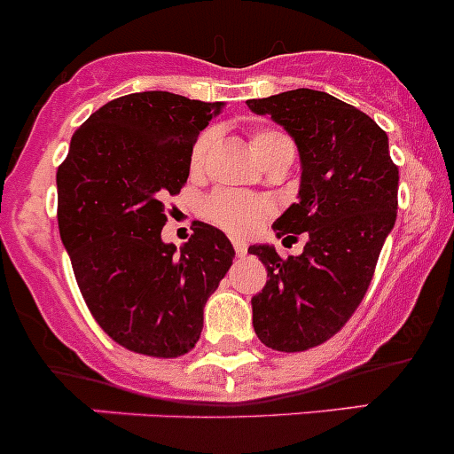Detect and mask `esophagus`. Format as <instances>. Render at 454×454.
Here are the masks:
<instances>
[{
	"mask_svg": "<svg viewBox=\"0 0 454 454\" xmlns=\"http://www.w3.org/2000/svg\"><path fill=\"white\" fill-rule=\"evenodd\" d=\"M234 249H236V256L243 258L245 254H247V243H243V240H234Z\"/></svg>",
	"mask_w": 454,
	"mask_h": 454,
	"instance_id": "esophagus-1",
	"label": "esophagus"
}]
</instances>
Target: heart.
<instances>
[{"mask_svg": "<svg viewBox=\"0 0 454 454\" xmlns=\"http://www.w3.org/2000/svg\"><path fill=\"white\" fill-rule=\"evenodd\" d=\"M214 140L215 133L207 129L193 142L192 158H189V167H192L193 174L202 171L207 155L214 146ZM249 145H252V151L265 167H289V162L296 155V146L292 137L276 127H256L249 136ZM202 214L209 223H214L215 227L224 230L227 234L243 239V236L254 234L274 214V207L262 196H249V193L220 189V192H214L207 198L205 205H202Z\"/></svg>", "mask_w": 454, "mask_h": 454, "instance_id": "heart-1", "label": "heart"}]
</instances>
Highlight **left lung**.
I'll return each instance as SVG.
<instances>
[{
    "mask_svg": "<svg viewBox=\"0 0 454 454\" xmlns=\"http://www.w3.org/2000/svg\"><path fill=\"white\" fill-rule=\"evenodd\" d=\"M247 106L271 115L299 146V202L274 231L285 240L308 239L301 256L249 247L267 267L265 287L252 299L254 330L267 348L303 352L332 339L364 301L395 227L399 167L386 131L330 93L296 89Z\"/></svg>",
    "mask_w": 454,
    "mask_h": 454,
    "instance_id": "obj_1",
    "label": "left lung"
}]
</instances>
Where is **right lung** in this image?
Instances as JSON below:
<instances>
[{
	"mask_svg": "<svg viewBox=\"0 0 454 454\" xmlns=\"http://www.w3.org/2000/svg\"><path fill=\"white\" fill-rule=\"evenodd\" d=\"M223 109L167 90L122 95L73 133L58 169L59 236L77 287L98 325L131 352L187 354L234 262L230 239L200 220L180 252L160 239L193 142Z\"/></svg>",
	"mask_w": 454,
	"mask_h": 454,
	"instance_id": "right-lung-1",
	"label": "right lung"
}]
</instances>
